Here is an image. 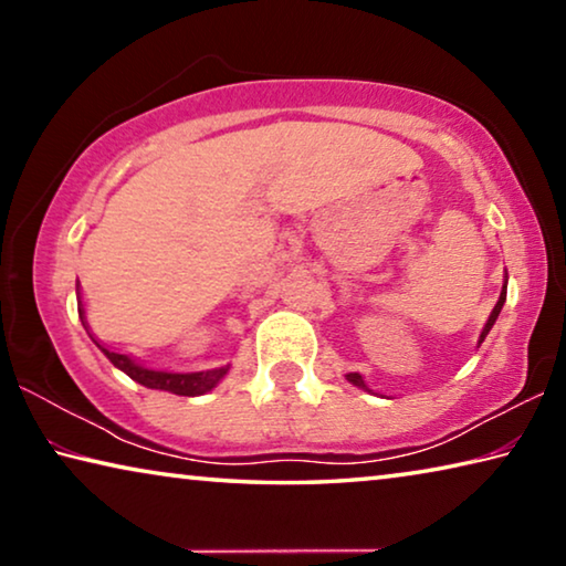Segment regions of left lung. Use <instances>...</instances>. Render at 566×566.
Instances as JSON below:
<instances>
[{
  "mask_svg": "<svg viewBox=\"0 0 566 566\" xmlns=\"http://www.w3.org/2000/svg\"><path fill=\"white\" fill-rule=\"evenodd\" d=\"M504 302H506V282H504V286H502V294H500V302L494 304V310H492V314H490V319H486V324H484V329H482V334H479V344L484 342V337L486 334H490V329L494 327V322H496V317H500V312H502V306H504ZM347 379L352 381L354 387H359V389H367L369 391V387L364 385V379H361V375H357V371H349L347 375Z\"/></svg>",
  "mask_w": 566,
  "mask_h": 566,
  "instance_id": "left-lung-1",
  "label": "left lung"
}]
</instances>
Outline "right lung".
I'll return each mask as SVG.
<instances>
[{"label": "right lung", "mask_w": 566, "mask_h": 566, "mask_svg": "<svg viewBox=\"0 0 566 566\" xmlns=\"http://www.w3.org/2000/svg\"><path fill=\"white\" fill-rule=\"evenodd\" d=\"M80 317L84 319L82 306H80ZM84 327H87V322H84ZM94 344H97V347L104 352V357H107L114 364V367L122 369L124 375L132 377L134 381H139L142 387L171 391V395H179V397L205 395V391L214 389L229 371V367H217V369H207V371H187V375H179V371L147 369V367H142V364L134 361L132 357H127V354H119V352H112L107 347H102L97 339H94Z\"/></svg>", "instance_id": "1"}]
</instances>
